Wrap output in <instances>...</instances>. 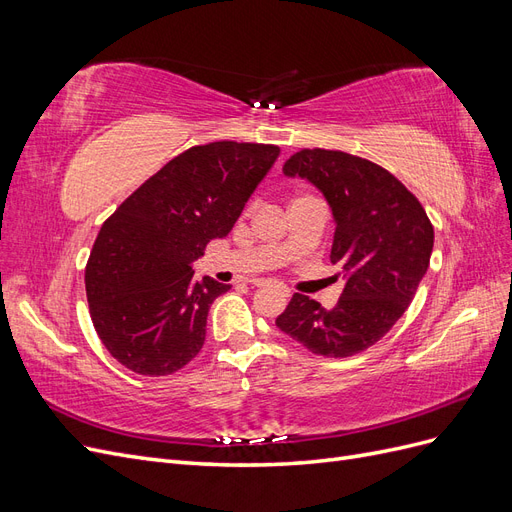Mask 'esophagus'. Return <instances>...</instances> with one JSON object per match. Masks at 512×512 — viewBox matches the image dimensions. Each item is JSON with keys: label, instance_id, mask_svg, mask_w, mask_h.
I'll return each instance as SVG.
<instances>
[{"label": "esophagus", "instance_id": "esophagus-1", "mask_svg": "<svg viewBox=\"0 0 512 512\" xmlns=\"http://www.w3.org/2000/svg\"><path fill=\"white\" fill-rule=\"evenodd\" d=\"M254 286H256V288H262V286H267V280H254Z\"/></svg>", "mask_w": 512, "mask_h": 512}]
</instances>
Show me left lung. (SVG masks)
Segmentation results:
<instances>
[{
	"mask_svg": "<svg viewBox=\"0 0 512 512\" xmlns=\"http://www.w3.org/2000/svg\"><path fill=\"white\" fill-rule=\"evenodd\" d=\"M322 192L335 220L331 262L346 284L333 309L297 292L277 329L322 356H352L391 331L427 273L433 226L418 198L382 166L346 151L301 149L284 164Z\"/></svg>",
	"mask_w": 512,
	"mask_h": 512,
	"instance_id": "8db88e82",
	"label": "left lung"
}]
</instances>
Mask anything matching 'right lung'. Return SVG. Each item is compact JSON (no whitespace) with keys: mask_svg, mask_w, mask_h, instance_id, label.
Here are the masks:
<instances>
[{"mask_svg":"<svg viewBox=\"0 0 512 512\" xmlns=\"http://www.w3.org/2000/svg\"><path fill=\"white\" fill-rule=\"evenodd\" d=\"M280 147L218 141L179 153L108 218L85 269L89 314L106 350L143 376H168L205 344L228 284L194 280V260L239 220Z\"/></svg>","mask_w":512,"mask_h":512,"instance_id":"right-lung-1","label":"right lung"}]
</instances>
